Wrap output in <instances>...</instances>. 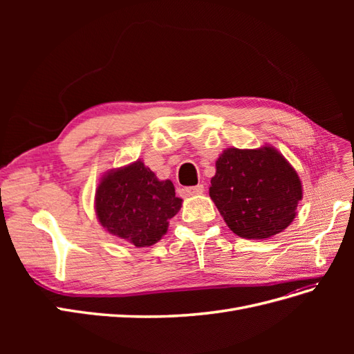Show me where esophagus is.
I'll return each mask as SVG.
<instances>
[{
  "label": "esophagus",
  "mask_w": 354,
  "mask_h": 354,
  "mask_svg": "<svg viewBox=\"0 0 354 354\" xmlns=\"http://www.w3.org/2000/svg\"><path fill=\"white\" fill-rule=\"evenodd\" d=\"M183 194L185 195H201L203 194V185H196V186H190V187H185L183 189Z\"/></svg>",
  "instance_id": "esophagus-1"
}]
</instances>
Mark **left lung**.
I'll return each mask as SVG.
<instances>
[{"mask_svg":"<svg viewBox=\"0 0 354 354\" xmlns=\"http://www.w3.org/2000/svg\"><path fill=\"white\" fill-rule=\"evenodd\" d=\"M209 196L233 233L266 239L285 230L303 198L301 181L270 146L224 151L216 162Z\"/></svg>","mask_w":354,"mask_h":354,"instance_id":"1","label":"left lung"}]
</instances>
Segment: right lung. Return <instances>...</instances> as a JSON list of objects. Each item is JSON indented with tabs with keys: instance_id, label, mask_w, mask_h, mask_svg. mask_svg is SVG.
I'll use <instances>...</instances> for the list:
<instances>
[{
	"instance_id": "add662e5",
	"label": "right lung",
	"mask_w": 354,
	"mask_h": 354,
	"mask_svg": "<svg viewBox=\"0 0 354 354\" xmlns=\"http://www.w3.org/2000/svg\"><path fill=\"white\" fill-rule=\"evenodd\" d=\"M181 202L174 185L159 181L142 160L104 176L95 190V212L102 226L138 248L164 236Z\"/></svg>"
}]
</instances>
